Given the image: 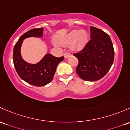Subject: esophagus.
Masks as SVG:
<instances>
[{
  "instance_id": "1",
  "label": "esophagus",
  "mask_w": 130,
  "mask_h": 130,
  "mask_svg": "<svg viewBox=\"0 0 130 130\" xmlns=\"http://www.w3.org/2000/svg\"><path fill=\"white\" fill-rule=\"evenodd\" d=\"M71 56V55H70V54H69V53H65V54H64V57H65V58H69V57H70Z\"/></svg>"
}]
</instances>
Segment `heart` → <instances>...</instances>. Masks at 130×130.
I'll return each mask as SVG.
<instances>
[{
  "instance_id": "1",
  "label": "heart",
  "mask_w": 130,
  "mask_h": 130,
  "mask_svg": "<svg viewBox=\"0 0 130 130\" xmlns=\"http://www.w3.org/2000/svg\"><path fill=\"white\" fill-rule=\"evenodd\" d=\"M88 34L85 30H73L61 38H57L56 42L61 45H67L71 43L70 47L75 51L81 50L88 42Z\"/></svg>"
}]
</instances>
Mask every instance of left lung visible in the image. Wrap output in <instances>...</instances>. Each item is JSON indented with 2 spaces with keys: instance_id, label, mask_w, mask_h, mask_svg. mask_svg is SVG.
Returning <instances> with one entry per match:
<instances>
[{
  "instance_id": "8db88e82",
  "label": "left lung",
  "mask_w": 130,
  "mask_h": 130,
  "mask_svg": "<svg viewBox=\"0 0 130 130\" xmlns=\"http://www.w3.org/2000/svg\"><path fill=\"white\" fill-rule=\"evenodd\" d=\"M90 40L79 52L76 72L85 81L94 82L103 78L114 61V48L110 36L102 30L90 27Z\"/></svg>"
}]
</instances>
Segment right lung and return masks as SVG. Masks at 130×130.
<instances>
[{
	"label": "right lung",
	"instance_id": "right-lung-1",
	"mask_svg": "<svg viewBox=\"0 0 130 130\" xmlns=\"http://www.w3.org/2000/svg\"><path fill=\"white\" fill-rule=\"evenodd\" d=\"M43 28H33L23 34L13 48V61L15 69L20 78L29 84L36 87L46 85L52 80L57 65L63 60L64 57H54L47 54L39 62L31 64L23 59L20 53L23 40L28 37H41Z\"/></svg>",
	"mask_w": 130,
	"mask_h": 130
}]
</instances>
